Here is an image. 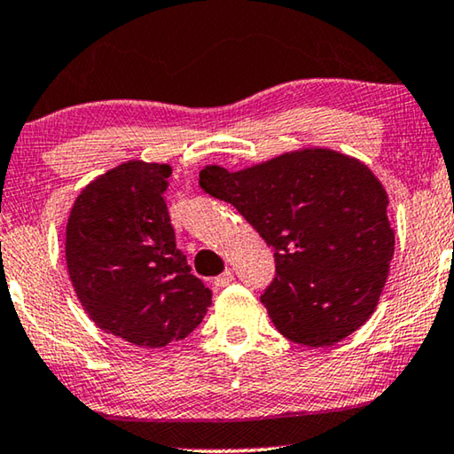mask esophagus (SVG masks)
Here are the masks:
<instances>
[{
    "mask_svg": "<svg viewBox=\"0 0 454 454\" xmlns=\"http://www.w3.org/2000/svg\"><path fill=\"white\" fill-rule=\"evenodd\" d=\"M231 281H233V270H231V269H227L225 272H223V275L216 277L213 283H215V287H216V289H221V287H227V285L231 283Z\"/></svg>",
    "mask_w": 454,
    "mask_h": 454,
    "instance_id": "esophagus-1",
    "label": "esophagus"
}]
</instances>
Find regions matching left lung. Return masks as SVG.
<instances>
[{
    "instance_id": "obj_1",
    "label": "left lung",
    "mask_w": 454,
    "mask_h": 454,
    "mask_svg": "<svg viewBox=\"0 0 454 454\" xmlns=\"http://www.w3.org/2000/svg\"><path fill=\"white\" fill-rule=\"evenodd\" d=\"M198 184L275 247L277 277L260 301L283 337L334 345L374 314L395 231L387 190L368 165L314 146L241 171L207 165Z\"/></svg>"
}]
</instances>
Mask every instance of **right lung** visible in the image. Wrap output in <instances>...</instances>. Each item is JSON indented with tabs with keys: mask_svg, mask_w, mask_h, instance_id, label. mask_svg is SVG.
Returning a JSON list of instances; mask_svg holds the SVG:
<instances>
[{
	"mask_svg": "<svg viewBox=\"0 0 454 454\" xmlns=\"http://www.w3.org/2000/svg\"><path fill=\"white\" fill-rule=\"evenodd\" d=\"M169 176V165L126 160L80 192L66 225L67 275L84 312L142 349L185 339L213 303L176 247Z\"/></svg>",
	"mask_w": 454,
	"mask_h": 454,
	"instance_id": "obj_1",
	"label": "right lung"
}]
</instances>
